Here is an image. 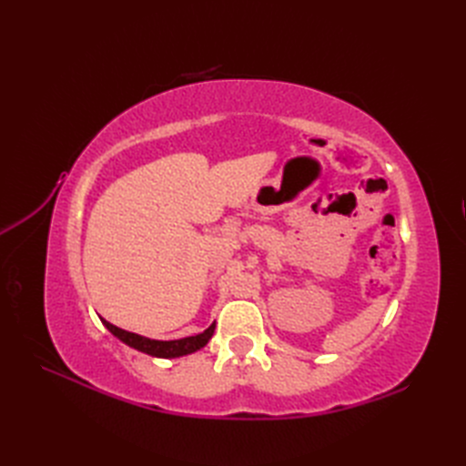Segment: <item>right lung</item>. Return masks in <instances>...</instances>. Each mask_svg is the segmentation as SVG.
<instances>
[{
  "instance_id": "add662e5",
  "label": "right lung",
  "mask_w": 466,
  "mask_h": 466,
  "mask_svg": "<svg viewBox=\"0 0 466 466\" xmlns=\"http://www.w3.org/2000/svg\"><path fill=\"white\" fill-rule=\"evenodd\" d=\"M105 327L108 329L110 334H115L120 342H124L126 346H130L137 351H142V354L153 356V358H165V360H173V358H182V356H188L194 354V351H198L200 348H204L209 340L211 336H214L216 330V322L209 324V327L196 334V336H187V338H180V340H151V338L146 336H139L136 332H128V330H122L115 324H110L108 320L101 319Z\"/></svg>"
}]
</instances>
